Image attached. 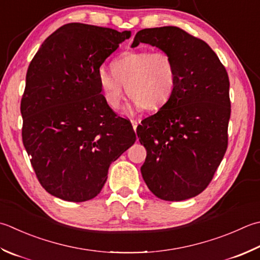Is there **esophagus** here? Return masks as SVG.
I'll return each instance as SVG.
<instances>
[{
	"mask_svg": "<svg viewBox=\"0 0 260 260\" xmlns=\"http://www.w3.org/2000/svg\"><path fill=\"white\" fill-rule=\"evenodd\" d=\"M131 123H132V125H133V128H134V131L136 132V128H137V126H139V123H137V121H136L135 119H132V120H131Z\"/></svg>",
	"mask_w": 260,
	"mask_h": 260,
	"instance_id": "1",
	"label": "esophagus"
}]
</instances>
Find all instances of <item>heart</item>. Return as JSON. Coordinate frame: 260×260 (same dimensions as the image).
<instances>
[{
    "label": "heart",
    "mask_w": 260,
    "mask_h": 260,
    "mask_svg": "<svg viewBox=\"0 0 260 260\" xmlns=\"http://www.w3.org/2000/svg\"><path fill=\"white\" fill-rule=\"evenodd\" d=\"M111 74H99V86L106 104L119 108L126 93L131 98L129 110L143 107L157 110L170 99L176 82V68L171 56L157 50H131L113 60Z\"/></svg>",
    "instance_id": "1"
}]
</instances>
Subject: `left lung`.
<instances>
[{
	"instance_id": "left-lung-1",
	"label": "left lung",
	"mask_w": 260,
	"mask_h": 260,
	"mask_svg": "<svg viewBox=\"0 0 260 260\" xmlns=\"http://www.w3.org/2000/svg\"><path fill=\"white\" fill-rule=\"evenodd\" d=\"M140 43L169 54L176 68L170 99L137 126L146 149L142 177L161 200L185 201L205 189L225 154L229 76L204 40L178 27L140 30L132 47Z\"/></svg>"
}]
</instances>
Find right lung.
Returning a JSON list of instances; mask_svg holds the SVG:
<instances>
[{
  "instance_id": "add662e5",
  "label": "right lung",
  "mask_w": 260,
  "mask_h": 260,
  "mask_svg": "<svg viewBox=\"0 0 260 260\" xmlns=\"http://www.w3.org/2000/svg\"><path fill=\"white\" fill-rule=\"evenodd\" d=\"M131 31L68 23L29 64L21 99L22 142L46 191L85 202L103 189L111 162L134 144L128 119L106 104L100 66Z\"/></svg>"
}]
</instances>
